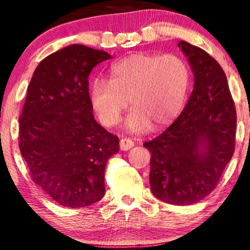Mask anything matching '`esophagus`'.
<instances>
[{"label":"esophagus","mask_w":250,"mask_h":250,"mask_svg":"<svg viewBox=\"0 0 250 250\" xmlns=\"http://www.w3.org/2000/svg\"><path fill=\"white\" fill-rule=\"evenodd\" d=\"M132 146H134V142H132L131 139L122 138L121 141H120V148H121L122 151H128V149L132 148Z\"/></svg>","instance_id":"obj_1"}]
</instances>
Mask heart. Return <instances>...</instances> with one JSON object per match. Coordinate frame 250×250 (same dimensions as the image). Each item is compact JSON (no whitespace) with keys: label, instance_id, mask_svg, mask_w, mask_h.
Wrapping results in <instances>:
<instances>
[{"label":"heart","instance_id":"heart-1","mask_svg":"<svg viewBox=\"0 0 250 250\" xmlns=\"http://www.w3.org/2000/svg\"><path fill=\"white\" fill-rule=\"evenodd\" d=\"M191 72L181 56L136 53L111 67L109 80L98 79L90 86V98L99 120L115 125L128 106L125 125L132 132L158 128L179 112L188 95Z\"/></svg>","mask_w":250,"mask_h":250}]
</instances>
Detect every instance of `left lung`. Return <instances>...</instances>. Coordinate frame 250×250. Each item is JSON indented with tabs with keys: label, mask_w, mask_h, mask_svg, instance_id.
Returning <instances> with one entry per match:
<instances>
[{
	"label": "left lung",
	"mask_w": 250,
	"mask_h": 250,
	"mask_svg": "<svg viewBox=\"0 0 250 250\" xmlns=\"http://www.w3.org/2000/svg\"><path fill=\"white\" fill-rule=\"evenodd\" d=\"M194 88L178 118L152 141L149 185L160 200L186 206L217 186L235 148L237 111L221 65L205 50L181 41Z\"/></svg>",
	"instance_id": "8db88e82"
}]
</instances>
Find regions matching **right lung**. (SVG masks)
<instances>
[{
  "label": "right lung",
  "instance_id": "1",
  "mask_svg": "<svg viewBox=\"0 0 250 250\" xmlns=\"http://www.w3.org/2000/svg\"><path fill=\"white\" fill-rule=\"evenodd\" d=\"M111 56L73 44L43 59L19 116V148L29 175L61 206L81 208L105 194L108 159L119 138L96 122L89 74Z\"/></svg>",
  "mask_w": 250,
  "mask_h": 250
}]
</instances>
